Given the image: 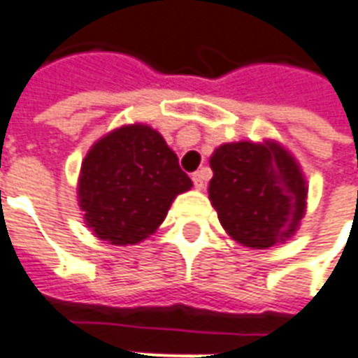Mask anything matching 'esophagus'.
I'll use <instances>...</instances> for the list:
<instances>
[{
    "label": "esophagus",
    "mask_w": 358,
    "mask_h": 358,
    "mask_svg": "<svg viewBox=\"0 0 358 358\" xmlns=\"http://www.w3.org/2000/svg\"><path fill=\"white\" fill-rule=\"evenodd\" d=\"M207 171H197L194 172V176H192V180H194V186L197 187V189H203L205 187V184H207Z\"/></svg>",
    "instance_id": "34e87169"
}]
</instances>
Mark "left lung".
Wrapping results in <instances>:
<instances>
[{"label":"left lung","mask_w":358,"mask_h":358,"mask_svg":"<svg viewBox=\"0 0 358 358\" xmlns=\"http://www.w3.org/2000/svg\"><path fill=\"white\" fill-rule=\"evenodd\" d=\"M210 169L209 199L234 240L266 249L295 232L307 186L284 148L274 141L226 143L210 157Z\"/></svg>","instance_id":"1"}]
</instances>
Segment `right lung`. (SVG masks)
I'll use <instances>...</instances> for the list:
<instances>
[{
	"instance_id": "add662e5",
	"label": "right lung",
	"mask_w": 358,
	"mask_h": 358,
	"mask_svg": "<svg viewBox=\"0 0 358 358\" xmlns=\"http://www.w3.org/2000/svg\"><path fill=\"white\" fill-rule=\"evenodd\" d=\"M192 187L163 136L143 124L122 126L90 149L80 171V207L94 234L113 245L145 240L174 197Z\"/></svg>"
}]
</instances>
